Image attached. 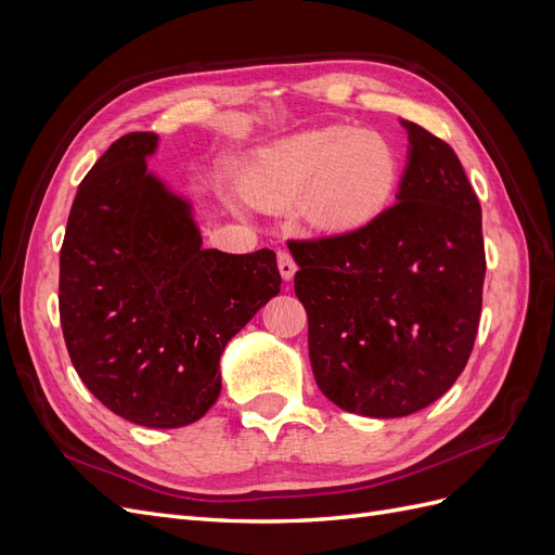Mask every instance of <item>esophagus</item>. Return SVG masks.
<instances>
[{"mask_svg":"<svg viewBox=\"0 0 555 555\" xmlns=\"http://www.w3.org/2000/svg\"><path fill=\"white\" fill-rule=\"evenodd\" d=\"M278 268H280L282 280L289 282L296 275V261H294V257L289 255V251H284V249L278 251Z\"/></svg>","mask_w":555,"mask_h":555,"instance_id":"34e87169","label":"esophagus"}]
</instances>
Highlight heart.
Returning a JSON list of instances; mask_svg holds the SVG:
<instances>
[{
  "mask_svg": "<svg viewBox=\"0 0 555 555\" xmlns=\"http://www.w3.org/2000/svg\"><path fill=\"white\" fill-rule=\"evenodd\" d=\"M400 171L396 147L379 133L322 127L261 147L245 166L243 188L266 208H287L306 194L300 215L312 231L349 236L389 208Z\"/></svg>",
  "mask_w": 555,
  "mask_h": 555,
  "instance_id": "heart-1",
  "label": "heart"
}]
</instances>
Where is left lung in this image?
<instances>
[{"label":"left lung","mask_w":555,"mask_h":555,"mask_svg":"<svg viewBox=\"0 0 555 555\" xmlns=\"http://www.w3.org/2000/svg\"><path fill=\"white\" fill-rule=\"evenodd\" d=\"M400 125L410 147L396 204L349 236L289 247L317 386L345 412L375 418L424 410L459 379L486 273L481 206L456 153Z\"/></svg>","instance_id":"1"}]
</instances>
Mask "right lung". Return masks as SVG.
<instances>
[{
  "instance_id": "1",
  "label": "right lung",
  "mask_w": 555,
  "mask_h": 555,
  "mask_svg": "<svg viewBox=\"0 0 555 555\" xmlns=\"http://www.w3.org/2000/svg\"><path fill=\"white\" fill-rule=\"evenodd\" d=\"M159 137L117 139L78 184L60 249V322L82 384L147 428L198 422L224 347L280 294L273 249H204L190 198L147 171Z\"/></svg>"
}]
</instances>
